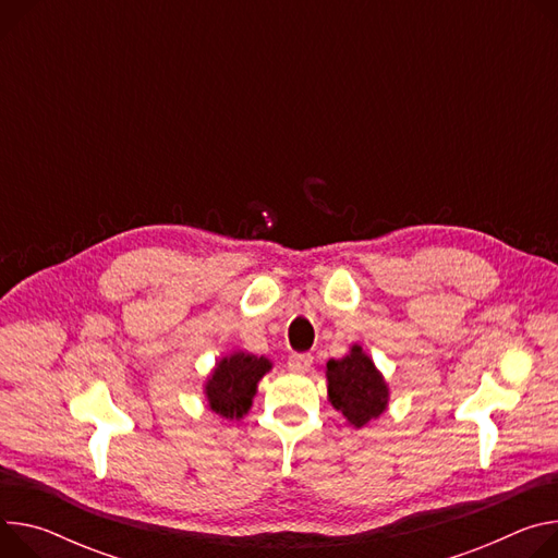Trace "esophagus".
I'll list each match as a JSON object with an SVG mask.
<instances>
[{
    "label": "esophagus",
    "instance_id": "34e87169",
    "mask_svg": "<svg viewBox=\"0 0 558 558\" xmlns=\"http://www.w3.org/2000/svg\"><path fill=\"white\" fill-rule=\"evenodd\" d=\"M312 363H314L312 353H291L287 365L291 372H307L312 367Z\"/></svg>",
    "mask_w": 558,
    "mask_h": 558
}]
</instances>
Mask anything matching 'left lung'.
I'll return each mask as SVG.
<instances>
[{
    "mask_svg": "<svg viewBox=\"0 0 558 558\" xmlns=\"http://www.w3.org/2000/svg\"><path fill=\"white\" fill-rule=\"evenodd\" d=\"M329 400L356 427L380 416L387 404V385L361 347H353L342 361L327 363Z\"/></svg>",
    "mask_w": 558,
    "mask_h": 558,
    "instance_id": "8db88e82",
    "label": "left lung"
}]
</instances>
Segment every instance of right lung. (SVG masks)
Instances as JSON below:
<instances>
[{"mask_svg": "<svg viewBox=\"0 0 558 558\" xmlns=\"http://www.w3.org/2000/svg\"><path fill=\"white\" fill-rule=\"evenodd\" d=\"M271 369L267 359L238 351L222 359L207 383V398L211 410L225 418H240L251 408L258 380Z\"/></svg>", "mask_w": 558, "mask_h": 558, "instance_id": "obj_1", "label": "right lung"}]
</instances>
